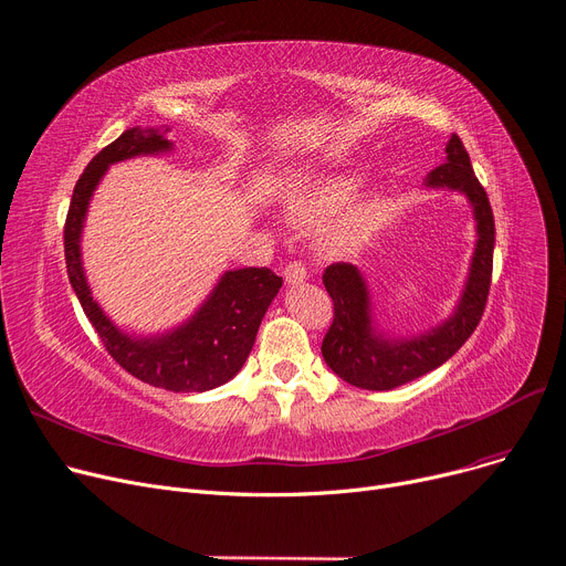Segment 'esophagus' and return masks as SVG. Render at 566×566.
<instances>
[{"label": "esophagus", "instance_id": "obj_1", "mask_svg": "<svg viewBox=\"0 0 566 566\" xmlns=\"http://www.w3.org/2000/svg\"><path fill=\"white\" fill-rule=\"evenodd\" d=\"M283 276H285V283L290 285H300L308 279V269L304 262H290L285 269H283Z\"/></svg>", "mask_w": 566, "mask_h": 566}]
</instances>
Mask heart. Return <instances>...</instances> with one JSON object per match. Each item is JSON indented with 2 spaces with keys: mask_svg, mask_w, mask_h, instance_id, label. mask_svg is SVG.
Segmentation results:
<instances>
[{
  "mask_svg": "<svg viewBox=\"0 0 566 566\" xmlns=\"http://www.w3.org/2000/svg\"><path fill=\"white\" fill-rule=\"evenodd\" d=\"M359 186L357 175H332V177H306L300 179L287 193V211L294 221L304 226H317L340 213L336 237L345 239L364 232L380 211V196L366 193L353 203Z\"/></svg>",
  "mask_w": 566,
  "mask_h": 566,
  "instance_id": "1",
  "label": "heart"
}]
</instances>
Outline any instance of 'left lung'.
I'll use <instances>...</instances> for the list:
<instances>
[{"instance_id":"obj_1","label":"left lung","mask_w":566,"mask_h":566,"mask_svg":"<svg viewBox=\"0 0 566 566\" xmlns=\"http://www.w3.org/2000/svg\"><path fill=\"white\" fill-rule=\"evenodd\" d=\"M444 151L447 160L428 172L426 186L451 188L470 200L476 221V244L465 290L442 325L412 338H387L375 329L370 294L355 264H329L322 276L334 302V322L322 340V357L338 378L359 389L387 391L436 370L459 353L486 308L495 249L493 209L455 133Z\"/></svg>"}]
</instances>
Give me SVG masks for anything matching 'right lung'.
Instances as JSON below:
<instances>
[{
  "instance_id": "obj_1",
  "label": "right lung",
  "mask_w": 566,
  "mask_h": 566,
  "mask_svg": "<svg viewBox=\"0 0 566 566\" xmlns=\"http://www.w3.org/2000/svg\"><path fill=\"white\" fill-rule=\"evenodd\" d=\"M166 130L126 128L115 143L90 160L73 188L66 213V272L80 306L105 349L133 378L166 391H209L234 378L249 359L260 322L279 294L283 279L266 266L232 269L219 279L205 304L184 325L156 336H130L92 297L80 258L87 207L105 170L133 156L170 151L172 143L166 138Z\"/></svg>"
}]
</instances>
